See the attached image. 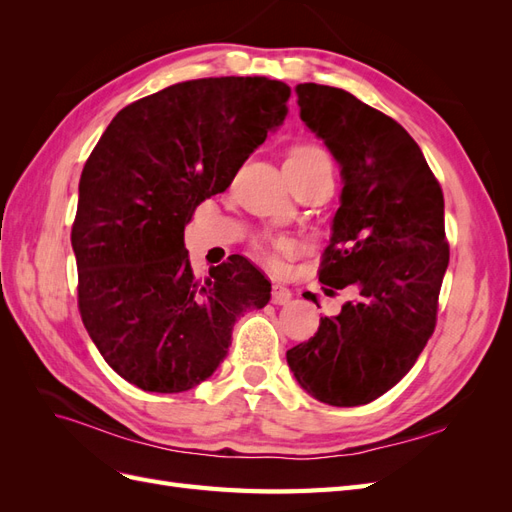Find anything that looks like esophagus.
<instances>
[{
    "mask_svg": "<svg viewBox=\"0 0 512 512\" xmlns=\"http://www.w3.org/2000/svg\"><path fill=\"white\" fill-rule=\"evenodd\" d=\"M290 299H292V292H290L286 286H282V284H275V286H273L271 301H273L275 305H286Z\"/></svg>",
    "mask_w": 512,
    "mask_h": 512,
    "instance_id": "esophagus-1",
    "label": "esophagus"
}]
</instances>
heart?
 Listing matches in <instances>:
<instances>
[{
  "label": "heart",
  "mask_w": 512,
  "mask_h": 512,
  "mask_svg": "<svg viewBox=\"0 0 512 512\" xmlns=\"http://www.w3.org/2000/svg\"><path fill=\"white\" fill-rule=\"evenodd\" d=\"M286 164H297V166H314V164H331L329 156L316 145H299L290 151ZM262 250H265L267 258L271 262L277 260L280 254H286L290 250V243L286 239H267L262 243Z\"/></svg>",
  "instance_id": "obj_1"
}]
</instances>
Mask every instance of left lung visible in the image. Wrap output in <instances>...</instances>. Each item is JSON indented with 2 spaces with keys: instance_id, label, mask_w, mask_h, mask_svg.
<instances>
[{
  "instance_id": "8db88e82",
  "label": "left lung",
  "mask_w": 512,
  "mask_h": 512,
  "mask_svg": "<svg viewBox=\"0 0 512 512\" xmlns=\"http://www.w3.org/2000/svg\"><path fill=\"white\" fill-rule=\"evenodd\" d=\"M297 104L344 183L320 282L354 286L359 297L320 318L318 333L290 348L286 361L322 404L363 406L408 374L436 329L448 267L444 196L421 147L395 119L316 83L297 85ZM303 297L318 303L312 292Z\"/></svg>"
}]
</instances>
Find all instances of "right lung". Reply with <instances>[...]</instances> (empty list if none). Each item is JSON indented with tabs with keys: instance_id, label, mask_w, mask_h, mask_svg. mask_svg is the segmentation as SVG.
Listing matches in <instances>:
<instances>
[{
	"instance_id": "1",
	"label": "right lung",
	"mask_w": 512,
	"mask_h": 512,
	"mask_svg": "<svg viewBox=\"0 0 512 512\" xmlns=\"http://www.w3.org/2000/svg\"><path fill=\"white\" fill-rule=\"evenodd\" d=\"M288 98L286 83L265 76L177 83L121 108L91 151L72 226L81 318L138 389L205 382L237 318L269 303L271 282L239 254L198 282L183 230L282 126Z\"/></svg>"
}]
</instances>
